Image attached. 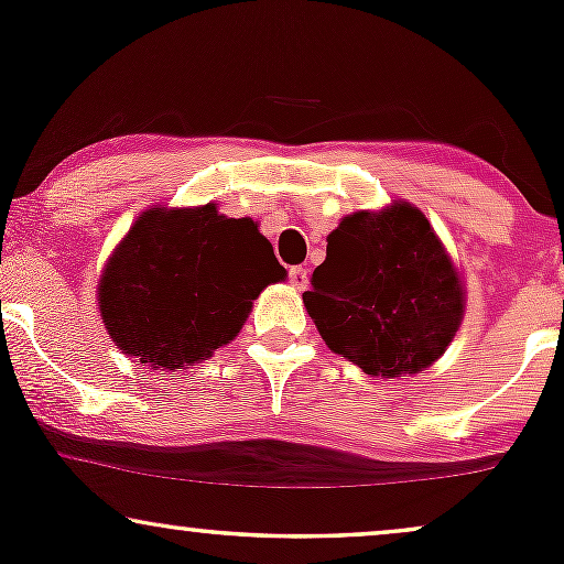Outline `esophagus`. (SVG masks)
<instances>
[{
  "label": "esophagus",
  "instance_id": "1",
  "mask_svg": "<svg viewBox=\"0 0 564 564\" xmlns=\"http://www.w3.org/2000/svg\"><path fill=\"white\" fill-rule=\"evenodd\" d=\"M289 283L294 289L304 291V286H307V270H304L302 264H294V268H289Z\"/></svg>",
  "mask_w": 564,
  "mask_h": 564
}]
</instances>
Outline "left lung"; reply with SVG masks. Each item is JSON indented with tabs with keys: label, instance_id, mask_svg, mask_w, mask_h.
Masks as SVG:
<instances>
[{
	"label": "left lung",
	"instance_id": "1",
	"mask_svg": "<svg viewBox=\"0 0 564 564\" xmlns=\"http://www.w3.org/2000/svg\"><path fill=\"white\" fill-rule=\"evenodd\" d=\"M302 300L326 345L366 373L432 366L464 315V289L419 209L394 204L339 223Z\"/></svg>",
	"mask_w": 564,
	"mask_h": 564
}]
</instances>
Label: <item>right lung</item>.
Masks as SVG:
<instances>
[{
	"label": "right lung",
	"instance_id": "right-lung-1",
	"mask_svg": "<svg viewBox=\"0 0 564 564\" xmlns=\"http://www.w3.org/2000/svg\"><path fill=\"white\" fill-rule=\"evenodd\" d=\"M286 270L251 219L200 209L145 212L108 262L100 313L111 339L153 368L209 358L243 326L251 300Z\"/></svg>",
	"mask_w": 564,
	"mask_h": 564
}]
</instances>
